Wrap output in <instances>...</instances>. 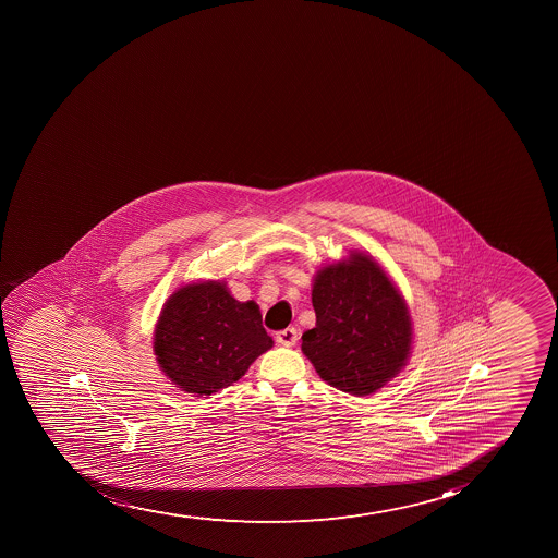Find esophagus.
Here are the masks:
<instances>
[{"instance_id":"obj_1","label":"esophagus","mask_w":558,"mask_h":558,"mask_svg":"<svg viewBox=\"0 0 558 558\" xmlns=\"http://www.w3.org/2000/svg\"><path fill=\"white\" fill-rule=\"evenodd\" d=\"M276 342L286 348H293L294 343L299 342V331L294 327L282 329V331L276 332Z\"/></svg>"}]
</instances>
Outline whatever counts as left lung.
<instances>
[{"instance_id": "1", "label": "left lung", "mask_w": 558, "mask_h": 558, "mask_svg": "<svg viewBox=\"0 0 558 558\" xmlns=\"http://www.w3.org/2000/svg\"><path fill=\"white\" fill-rule=\"evenodd\" d=\"M316 326L302 351L340 391L365 397L400 373L411 349V318L402 296L367 254L318 270L313 286Z\"/></svg>"}]
</instances>
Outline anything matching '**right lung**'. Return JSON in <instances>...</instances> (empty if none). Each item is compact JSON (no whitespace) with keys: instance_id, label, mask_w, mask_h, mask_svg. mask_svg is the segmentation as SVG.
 <instances>
[{"instance_id":"add662e5","label":"right lung","mask_w":558,"mask_h":558,"mask_svg":"<svg viewBox=\"0 0 558 558\" xmlns=\"http://www.w3.org/2000/svg\"><path fill=\"white\" fill-rule=\"evenodd\" d=\"M272 348L258 305L232 299L221 282L189 283L167 300L156 324L158 364L183 391L213 395L240 380Z\"/></svg>"}]
</instances>
